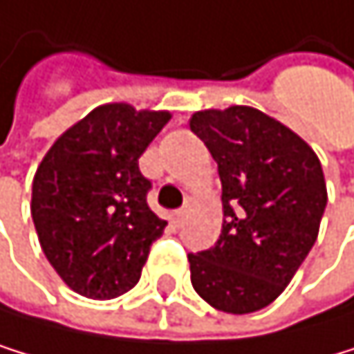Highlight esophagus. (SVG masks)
Here are the masks:
<instances>
[{"instance_id":"obj_1","label":"esophagus","mask_w":354,"mask_h":354,"mask_svg":"<svg viewBox=\"0 0 354 354\" xmlns=\"http://www.w3.org/2000/svg\"><path fill=\"white\" fill-rule=\"evenodd\" d=\"M185 215H187V212H185V208L176 210V212H174V223H176V225H180V223L185 221Z\"/></svg>"}]
</instances>
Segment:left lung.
I'll return each instance as SVG.
<instances>
[{"mask_svg": "<svg viewBox=\"0 0 354 354\" xmlns=\"http://www.w3.org/2000/svg\"><path fill=\"white\" fill-rule=\"evenodd\" d=\"M221 178L223 225L215 247L189 254L191 283L227 314L266 308L316 243L327 187L318 156L266 113L234 105L191 118Z\"/></svg>", "mask_w": 354, "mask_h": 354, "instance_id": "obj_1", "label": "left lung"}]
</instances>
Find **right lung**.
<instances>
[{
  "mask_svg": "<svg viewBox=\"0 0 354 354\" xmlns=\"http://www.w3.org/2000/svg\"><path fill=\"white\" fill-rule=\"evenodd\" d=\"M167 111L113 103L90 111L46 152L32 185V219L46 260L75 292L115 299L139 281L167 221L148 206L139 156Z\"/></svg>",
  "mask_w": 354,
  "mask_h": 354,
  "instance_id": "right-lung-1",
  "label": "right lung"
}]
</instances>
